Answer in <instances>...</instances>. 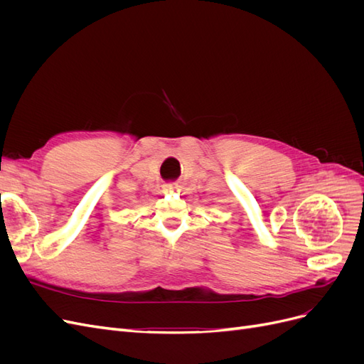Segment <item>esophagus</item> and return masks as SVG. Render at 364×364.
<instances>
[{"instance_id":"esophagus-1","label":"esophagus","mask_w":364,"mask_h":364,"mask_svg":"<svg viewBox=\"0 0 364 364\" xmlns=\"http://www.w3.org/2000/svg\"><path fill=\"white\" fill-rule=\"evenodd\" d=\"M164 190H165V193H174V191H178V185L176 183H167L164 186Z\"/></svg>"}]
</instances>
